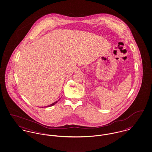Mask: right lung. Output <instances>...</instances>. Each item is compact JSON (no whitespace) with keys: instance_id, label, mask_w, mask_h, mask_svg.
I'll use <instances>...</instances> for the list:
<instances>
[{"instance_id":"right-lung-1","label":"right lung","mask_w":152,"mask_h":152,"mask_svg":"<svg viewBox=\"0 0 152 152\" xmlns=\"http://www.w3.org/2000/svg\"><path fill=\"white\" fill-rule=\"evenodd\" d=\"M61 99V98H60ZM60 99H59L58 101H56V102H54V103H53V104H49V105H48V106H43V107H50V106H53V105H54L55 104H56L59 100H60Z\"/></svg>"}]
</instances>
